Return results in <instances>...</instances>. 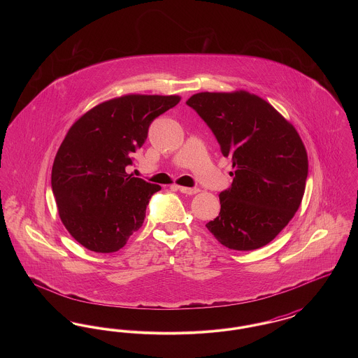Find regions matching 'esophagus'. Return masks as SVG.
Listing matches in <instances>:
<instances>
[{
	"instance_id": "obj_1",
	"label": "esophagus",
	"mask_w": 358,
	"mask_h": 358,
	"mask_svg": "<svg viewBox=\"0 0 358 358\" xmlns=\"http://www.w3.org/2000/svg\"><path fill=\"white\" fill-rule=\"evenodd\" d=\"M177 189L184 194H196L200 192L199 187H177Z\"/></svg>"
}]
</instances>
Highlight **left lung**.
Instances as JSON below:
<instances>
[{
  "label": "left lung",
  "instance_id": "8db88e82",
  "mask_svg": "<svg viewBox=\"0 0 358 358\" xmlns=\"http://www.w3.org/2000/svg\"><path fill=\"white\" fill-rule=\"evenodd\" d=\"M232 157V185L219 194V216L206 224L222 245L252 251L268 244L302 203L308 161L295 127L255 94L199 92L187 101Z\"/></svg>",
  "mask_w": 358,
  "mask_h": 358
}]
</instances>
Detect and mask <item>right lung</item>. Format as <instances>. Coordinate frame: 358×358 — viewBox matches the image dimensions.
<instances>
[{
	"mask_svg": "<svg viewBox=\"0 0 358 358\" xmlns=\"http://www.w3.org/2000/svg\"><path fill=\"white\" fill-rule=\"evenodd\" d=\"M178 95L130 94L101 103L76 120L52 166L60 220L87 250L110 254L138 231L150 197L161 187L126 173L157 117Z\"/></svg>",
	"mask_w": 358,
	"mask_h": 358,
	"instance_id": "obj_1",
	"label": "right lung"
}]
</instances>
